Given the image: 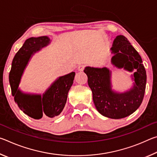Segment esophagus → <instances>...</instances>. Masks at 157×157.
I'll list each match as a JSON object with an SVG mask.
<instances>
[{"label": "esophagus", "mask_w": 157, "mask_h": 157, "mask_svg": "<svg viewBox=\"0 0 157 157\" xmlns=\"http://www.w3.org/2000/svg\"><path fill=\"white\" fill-rule=\"evenodd\" d=\"M84 65H79V66H78V71H84Z\"/></svg>", "instance_id": "34e87169"}]
</instances>
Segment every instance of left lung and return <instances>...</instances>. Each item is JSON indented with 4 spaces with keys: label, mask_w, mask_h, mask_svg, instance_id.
<instances>
[{
    "label": "left lung",
    "mask_w": 157,
    "mask_h": 157,
    "mask_svg": "<svg viewBox=\"0 0 157 157\" xmlns=\"http://www.w3.org/2000/svg\"><path fill=\"white\" fill-rule=\"evenodd\" d=\"M111 51L114 55L111 62L116 67L129 72L136 70L132 78L134 86L129 91L117 93L111 89V72L107 68L87 66L84 72L88 77V84L98 112L107 118L120 119L134 113L141 105L147 75L141 57L125 36H117Z\"/></svg>",
    "instance_id": "1"
}]
</instances>
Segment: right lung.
Masks as SVG:
<instances>
[{"label": "right lung", "instance_id": "obj_1", "mask_svg": "<svg viewBox=\"0 0 157 157\" xmlns=\"http://www.w3.org/2000/svg\"><path fill=\"white\" fill-rule=\"evenodd\" d=\"M50 42V39L46 36L28 39L15 55L9 75L15 102L26 115L36 120L43 117L52 118L59 115L64 108L68 93L75 75V72H72L59 77L42 95L24 94L18 89L21 76L30 57Z\"/></svg>", "mask_w": 157, "mask_h": 157}]
</instances>
